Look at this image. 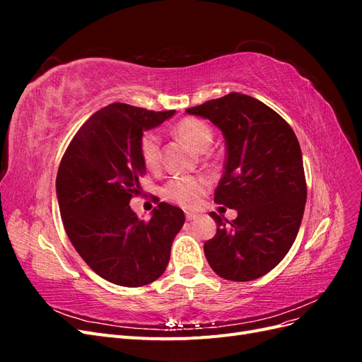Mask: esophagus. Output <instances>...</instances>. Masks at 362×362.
<instances>
[{"label": "esophagus", "instance_id": "34e87169", "mask_svg": "<svg viewBox=\"0 0 362 362\" xmlns=\"http://www.w3.org/2000/svg\"><path fill=\"white\" fill-rule=\"evenodd\" d=\"M185 218H187V221H193V218H196V214L190 213V211H185Z\"/></svg>", "mask_w": 362, "mask_h": 362}]
</instances>
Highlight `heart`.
<instances>
[{"label": "heart", "instance_id": "b5f03b06", "mask_svg": "<svg viewBox=\"0 0 362 362\" xmlns=\"http://www.w3.org/2000/svg\"><path fill=\"white\" fill-rule=\"evenodd\" d=\"M177 134L194 151L204 152L213 140L211 128L194 117H185L175 127ZM140 158L148 169H157L160 164V140L156 133L141 134L139 140ZM208 190V181L202 177H177L163 187V198L182 208H196Z\"/></svg>", "mask_w": 362, "mask_h": 362}]
</instances>
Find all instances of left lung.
I'll use <instances>...</instances> for the list:
<instances>
[{
    "label": "left lung",
    "instance_id": "left-lung-1",
    "mask_svg": "<svg viewBox=\"0 0 362 362\" xmlns=\"http://www.w3.org/2000/svg\"><path fill=\"white\" fill-rule=\"evenodd\" d=\"M210 119L226 145L225 170L214 202L237 210L233 222L216 214V235L205 242L208 264L229 281L264 276L287 255L306 202L302 151L291 127L264 103L243 93L187 108Z\"/></svg>",
    "mask_w": 362,
    "mask_h": 362
}]
</instances>
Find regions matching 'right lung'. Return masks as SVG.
Wrapping results in <instances>:
<instances>
[{"mask_svg": "<svg viewBox=\"0 0 362 362\" xmlns=\"http://www.w3.org/2000/svg\"><path fill=\"white\" fill-rule=\"evenodd\" d=\"M175 115L122 103L86 120L60 161L56 189L72 246L95 273L122 287H141L168 267L170 246L185 217L160 202L148 222L131 210L146 172L139 140Z\"/></svg>", "mask_w": 362, "mask_h": 362, "instance_id": "1", "label": "right lung"}]
</instances>
